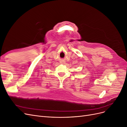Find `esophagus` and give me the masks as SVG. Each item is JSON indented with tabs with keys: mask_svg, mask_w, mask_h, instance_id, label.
<instances>
[{
	"mask_svg": "<svg viewBox=\"0 0 127 127\" xmlns=\"http://www.w3.org/2000/svg\"><path fill=\"white\" fill-rule=\"evenodd\" d=\"M64 63V61H61V63H62V64H63Z\"/></svg>",
	"mask_w": 127,
	"mask_h": 127,
	"instance_id": "esophagus-1",
	"label": "esophagus"
}]
</instances>
